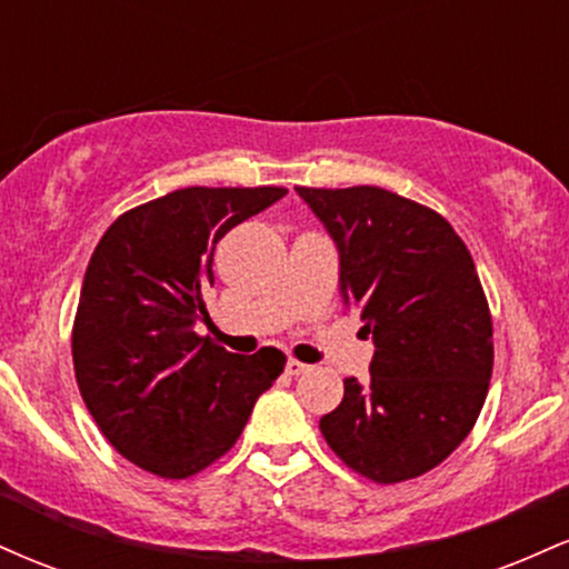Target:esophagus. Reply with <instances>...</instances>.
Returning a JSON list of instances; mask_svg holds the SVG:
<instances>
[{
	"label": "esophagus",
	"mask_w": 569,
	"mask_h": 569,
	"mask_svg": "<svg viewBox=\"0 0 569 569\" xmlns=\"http://www.w3.org/2000/svg\"><path fill=\"white\" fill-rule=\"evenodd\" d=\"M305 371H310V367H307V363L297 361V358H289V363H286V375L299 377V375H305Z\"/></svg>",
	"instance_id": "1"
}]
</instances>
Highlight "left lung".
Returning a JSON list of instances; mask_svg holds the SVG:
<instances>
[{"instance_id": "1", "label": "left lung", "mask_w": 569, "mask_h": 569, "mask_svg": "<svg viewBox=\"0 0 569 569\" xmlns=\"http://www.w3.org/2000/svg\"><path fill=\"white\" fill-rule=\"evenodd\" d=\"M339 248V289L375 339L371 380H345L321 433L377 485L417 479L466 441L492 377V316L441 213L382 187H297Z\"/></svg>"}]
</instances>
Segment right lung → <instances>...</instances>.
Instances as JSON below:
<instances>
[{
  "instance_id": "add662e5",
  "label": "right lung",
  "mask_w": 569,
  "mask_h": 569,
  "mask_svg": "<svg viewBox=\"0 0 569 569\" xmlns=\"http://www.w3.org/2000/svg\"><path fill=\"white\" fill-rule=\"evenodd\" d=\"M283 187H184L112 221L84 270L71 358L98 430L160 479L200 473L234 447L286 356H238L194 331L213 251Z\"/></svg>"
}]
</instances>
